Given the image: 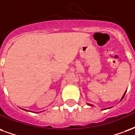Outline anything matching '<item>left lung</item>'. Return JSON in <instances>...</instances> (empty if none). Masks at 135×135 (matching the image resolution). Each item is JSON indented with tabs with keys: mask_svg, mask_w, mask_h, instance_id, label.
Segmentation results:
<instances>
[{
	"mask_svg": "<svg viewBox=\"0 0 135 135\" xmlns=\"http://www.w3.org/2000/svg\"><path fill=\"white\" fill-rule=\"evenodd\" d=\"M125 94H126V91H125V93H124V95H123V97H122V99L124 98V95H125ZM122 99H121V100H122ZM88 105H90V106H93V105H91V104H88Z\"/></svg>",
	"mask_w": 135,
	"mask_h": 135,
	"instance_id": "8db88e82",
	"label": "left lung"
}]
</instances>
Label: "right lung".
Returning <instances> with one entry per match:
<instances>
[{"label": "right lung", "mask_w": 135, "mask_h": 135, "mask_svg": "<svg viewBox=\"0 0 135 135\" xmlns=\"http://www.w3.org/2000/svg\"><path fill=\"white\" fill-rule=\"evenodd\" d=\"M23 109V110H26V111H28V110H26V109ZM28 112H31V111H28Z\"/></svg>", "instance_id": "1"}]
</instances>
